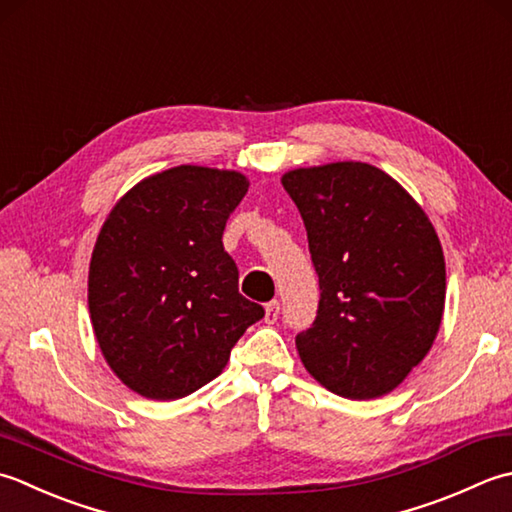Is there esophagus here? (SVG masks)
I'll list each match as a JSON object with an SVG mask.
<instances>
[{"label": "esophagus", "instance_id": "1", "mask_svg": "<svg viewBox=\"0 0 512 512\" xmlns=\"http://www.w3.org/2000/svg\"><path fill=\"white\" fill-rule=\"evenodd\" d=\"M278 314H280V302L278 300H271L265 305V322L267 325H274V322L278 320Z\"/></svg>", "mask_w": 512, "mask_h": 512}]
</instances>
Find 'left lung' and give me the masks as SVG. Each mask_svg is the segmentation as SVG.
<instances>
[{"mask_svg": "<svg viewBox=\"0 0 512 512\" xmlns=\"http://www.w3.org/2000/svg\"><path fill=\"white\" fill-rule=\"evenodd\" d=\"M305 221L320 302L296 336L305 369L349 400L391 393L431 351L446 265L429 216L380 168L338 161L283 174Z\"/></svg>", "mask_w": 512, "mask_h": 512, "instance_id": "left-lung-1", "label": "left lung"}]
</instances>
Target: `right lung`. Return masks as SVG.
Instances as JSON below:
<instances>
[{
	"label": "right lung",
	"instance_id": "right-lung-1",
	"mask_svg": "<svg viewBox=\"0 0 512 512\" xmlns=\"http://www.w3.org/2000/svg\"><path fill=\"white\" fill-rule=\"evenodd\" d=\"M234 170L179 165L139 181L101 225L88 309L114 375L148 400H179L221 375L265 309L238 294L223 249L229 214L247 194Z\"/></svg>",
	"mask_w": 512,
	"mask_h": 512
}]
</instances>
